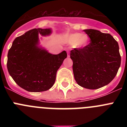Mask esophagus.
Masks as SVG:
<instances>
[{"instance_id": "1", "label": "esophagus", "mask_w": 127, "mask_h": 127, "mask_svg": "<svg viewBox=\"0 0 127 127\" xmlns=\"http://www.w3.org/2000/svg\"><path fill=\"white\" fill-rule=\"evenodd\" d=\"M67 57H69V51H67Z\"/></svg>"}]
</instances>
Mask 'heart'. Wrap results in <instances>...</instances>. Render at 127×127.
<instances>
[{
	"mask_svg": "<svg viewBox=\"0 0 127 127\" xmlns=\"http://www.w3.org/2000/svg\"><path fill=\"white\" fill-rule=\"evenodd\" d=\"M65 40L70 45H74L77 48H85L89 43L90 38L87 35L81 33H72L66 35Z\"/></svg>",
	"mask_w": 127,
	"mask_h": 127,
	"instance_id": "1",
	"label": "heart"
}]
</instances>
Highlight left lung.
<instances>
[{"instance_id": "obj_1", "label": "left lung", "mask_w": 127, "mask_h": 127, "mask_svg": "<svg viewBox=\"0 0 127 127\" xmlns=\"http://www.w3.org/2000/svg\"><path fill=\"white\" fill-rule=\"evenodd\" d=\"M84 32L91 41L85 48L70 51L74 76L79 86L98 89L108 85L120 67L118 43L109 33L94 29H86Z\"/></svg>"}]
</instances>
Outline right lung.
I'll use <instances>...</instances> for the list:
<instances>
[{
    "mask_svg": "<svg viewBox=\"0 0 127 127\" xmlns=\"http://www.w3.org/2000/svg\"><path fill=\"white\" fill-rule=\"evenodd\" d=\"M51 29H33L16 38L7 54V67L19 86L30 92L50 89L67 55H53L40 45L39 35L48 36Z\"/></svg>",
    "mask_w": 127,
    "mask_h": 127,
    "instance_id": "right-lung-1",
    "label": "right lung"
}]
</instances>
